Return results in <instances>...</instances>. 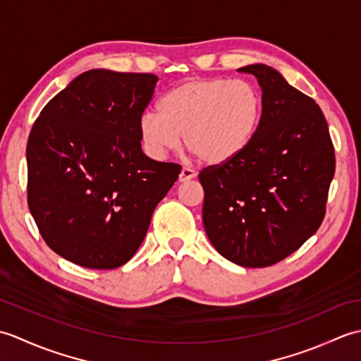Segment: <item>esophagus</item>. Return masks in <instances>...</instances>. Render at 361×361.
Wrapping results in <instances>:
<instances>
[{
	"instance_id": "esophagus-1",
	"label": "esophagus",
	"mask_w": 361,
	"mask_h": 361,
	"mask_svg": "<svg viewBox=\"0 0 361 361\" xmlns=\"http://www.w3.org/2000/svg\"><path fill=\"white\" fill-rule=\"evenodd\" d=\"M195 176H197V172L194 171V169H190V167H183V169H181V172H180L178 180H180L181 183H186V181H189V180L195 178Z\"/></svg>"
}]
</instances>
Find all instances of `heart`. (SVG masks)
<instances>
[{"mask_svg": "<svg viewBox=\"0 0 361 361\" xmlns=\"http://www.w3.org/2000/svg\"><path fill=\"white\" fill-rule=\"evenodd\" d=\"M262 96L247 80L190 79L164 94L158 111L137 121L144 150L161 159L181 142L211 166L239 157L256 135Z\"/></svg>", "mask_w": 361, "mask_h": 361, "instance_id": "obj_1", "label": "heart"}]
</instances>
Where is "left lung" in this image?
Instances as JSON below:
<instances>
[{"label": "left lung", "instance_id": "1", "mask_svg": "<svg viewBox=\"0 0 361 361\" xmlns=\"http://www.w3.org/2000/svg\"><path fill=\"white\" fill-rule=\"evenodd\" d=\"M262 90L256 135L239 157L206 167L203 225L231 262L260 268L295 252L324 219L335 153L317 102L262 63L237 70Z\"/></svg>", "mask_w": 361, "mask_h": 361}]
</instances>
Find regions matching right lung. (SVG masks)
I'll return each instance as SVG.
<instances>
[{
  "label": "right lung",
  "mask_w": 361,
  "mask_h": 361,
  "mask_svg": "<svg viewBox=\"0 0 361 361\" xmlns=\"http://www.w3.org/2000/svg\"><path fill=\"white\" fill-rule=\"evenodd\" d=\"M155 74L90 70L44 105L29 133L27 204L44 242L111 270L140 248L181 167L144 155L137 121Z\"/></svg>",
  "instance_id": "1"
}]
</instances>
